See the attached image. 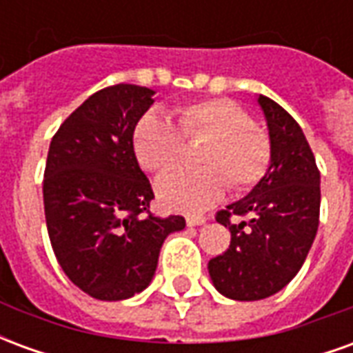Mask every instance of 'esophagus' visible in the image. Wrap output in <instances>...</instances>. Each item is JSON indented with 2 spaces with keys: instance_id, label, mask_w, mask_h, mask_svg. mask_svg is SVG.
I'll use <instances>...</instances> for the list:
<instances>
[{
  "instance_id": "1",
  "label": "esophagus",
  "mask_w": 353,
  "mask_h": 353,
  "mask_svg": "<svg viewBox=\"0 0 353 353\" xmlns=\"http://www.w3.org/2000/svg\"><path fill=\"white\" fill-rule=\"evenodd\" d=\"M206 219L204 217H187V225L189 227H199V225H204Z\"/></svg>"
}]
</instances>
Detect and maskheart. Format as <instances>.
<instances>
[{"instance_id":"obj_1","label":"heart","mask_w":353,"mask_h":353,"mask_svg":"<svg viewBox=\"0 0 353 353\" xmlns=\"http://www.w3.org/2000/svg\"><path fill=\"white\" fill-rule=\"evenodd\" d=\"M200 168H174L162 174L154 192L161 206L172 212L202 214L227 191L236 192L259 183L270 164V141L250 115L227 98L191 101L176 109L174 123L157 111L138 119L132 130V151L147 172L174 166L183 153V139H200Z\"/></svg>"}]
</instances>
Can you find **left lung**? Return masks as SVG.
I'll list each match as a JSON object with an SVG mask.
<instances>
[{
	"instance_id": "obj_1",
	"label": "left lung",
	"mask_w": 353,
	"mask_h": 353,
	"mask_svg": "<svg viewBox=\"0 0 353 353\" xmlns=\"http://www.w3.org/2000/svg\"><path fill=\"white\" fill-rule=\"evenodd\" d=\"M270 139V164L259 183L217 214L230 245L208 263L210 278L232 301H261L278 293L301 270L319 225V170L301 126L285 109L257 96ZM230 214L250 222L230 223Z\"/></svg>"
}]
</instances>
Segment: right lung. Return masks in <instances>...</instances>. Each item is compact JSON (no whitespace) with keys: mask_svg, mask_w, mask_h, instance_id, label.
<instances>
[{"mask_svg":"<svg viewBox=\"0 0 353 353\" xmlns=\"http://www.w3.org/2000/svg\"><path fill=\"white\" fill-rule=\"evenodd\" d=\"M154 90L115 85L92 94L50 141L43 204L65 276L98 301H124L151 283L164 240L181 215L143 216L154 199L132 151L134 124Z\"/></svg>","mask_w":353,"mask_h":353,"instance_id":"add662e5","label":"right lung"}]
</instances>
